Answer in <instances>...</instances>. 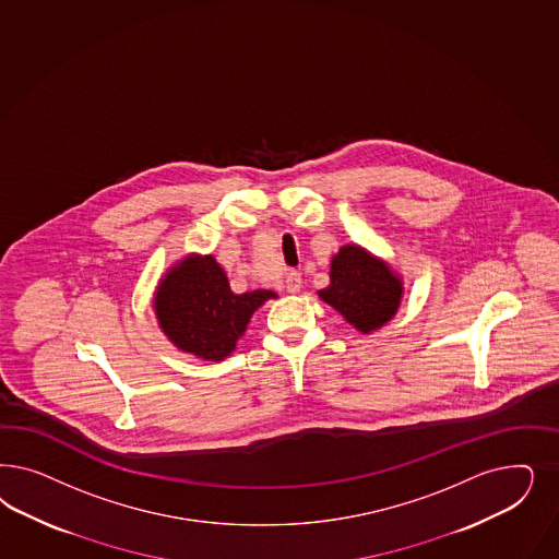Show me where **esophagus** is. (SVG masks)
<instances>
[{"mask_svg": "<svg viewBox=\"0 0 559 559\" xmlns=\"http://www.w3.org/2000/svg\"><path fill=\"white\" fill-rule=\"evenodd\" d=\"M300 288H302L300 273L298 271H289L288 275H286V289H288L289 294H296V292H300Z\"/></svg>", "mask_w": 559, "mask_h": 559, "instance_id": "obj_1", "label": "esophagus"}]
</instances>
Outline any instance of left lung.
Segmentation results:
<instances>
[{"instance_id":"obj_1","label":"left lung","mask_w":559,"mask_h":559,"mask_svg":"<svg viewBox=\"0 0 559 559\" xmlns=\"http://www.w3.org/2000/svg\"><path fill=\"white\" fill-rule=\"evenodd\" d=\"M403 277L360 245H343L331 257L329 286L319 298L368 335L389 323L401 307Z\"/></svg>"}]
</instances>
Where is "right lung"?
<instances>
[{"mask_svg":"<svg viewBox=\"0 0 559 559\" xmlns=\"http://www.w3.org/2000/svg\"><path fill=\"white\" fill-rule=\"evenodd\" d=\"M271 289L235 294L214 254L191 252L166 271L154 292L158 326L182 354L207 361L226 360L251 323L252 312Z\"/></svg>","mask_w":559,"mask_h":559,"instance_id":"add662e5","label":"right lung"}]
</instances>
